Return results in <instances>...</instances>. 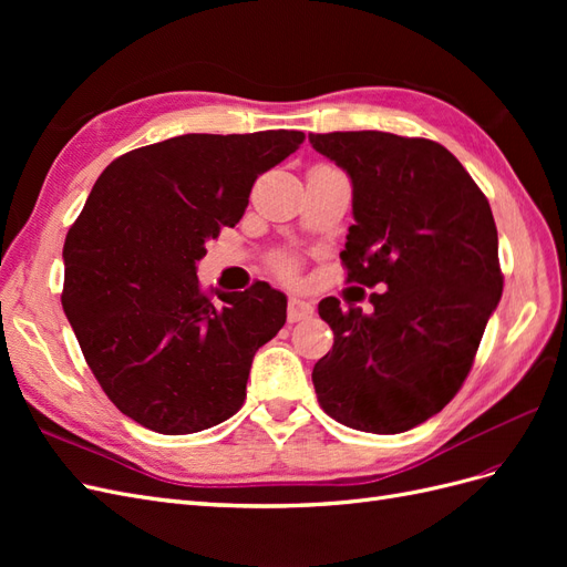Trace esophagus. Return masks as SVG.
<instances>
[{"label":"esophagus","instance_id":"obj_1","mask_svg":"<svg viewBox=\"0 0 567 567\" xmlns=\"http://www.w3.org/2000/svg\"><path fill=\"white\" fill-rule=\"evenodd\" d=\"M315 315V305L307 302L302 298H290L288 300V321L296 323V321H302L307 317Z\"/></svg>","mask_w":567,"mask_h":567}]
</instances>
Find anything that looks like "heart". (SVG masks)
I'll return each instance as SVG.
<instances>
[{"instance_id": "1", "label": "heart", "mask_w": 567, "mask_h": 567, "mask_svg": "<svg viewBox=\"0 0 567 567\" xmlns=\"http://www.w3.org/2000/svg\"><path fill=\"white\" fill-rule=\"evenodd\" d=\"M277 267H279V271H284V274H293V271H296L293 260H288V257H279V260H277Z\"/></svg>"}]
</instances>
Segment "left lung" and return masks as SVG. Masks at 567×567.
<instances>
[{
    "mask_svg": "<svg viewBox=\"0 0 567 567\" xmlns=\"http://www.w3.org/2000/svg\"><path fill=\"white\" fill-rule=\"evenodd\" d=\"M352 179L348 279L373 310L319 302L333 350L312 383L321 409L354 431L394 435L452 402L473 367L504 277L485 194L452 153L390 132L310 134Z\"/></svg>",
    "mask_w": 567,
    "mask_h": 567,
    "instance_id": "obj_1",
    "label": "left lung"
}]
</instances>
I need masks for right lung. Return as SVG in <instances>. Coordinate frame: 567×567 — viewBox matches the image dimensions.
Segmentation results:
<instances>
[{
    "mask_svg": "<svg viewBox=\"0 0 567 567\" xmlns=\"http://www.w3.org/2000/svg\"><path fill=\"white\" fill-rule=\"evenodd\" d=\"M305 134H182L115 158L63 246V312L109 400L163 435L234 416L255 352L286 323V296L198 286L205 244L248 208L257 175Z\"/></svg>",
    "mask_w": 567,
    "mask_h": 567,
    "instance_id": "add662e5",
    "label": "right lung"
}]
</instances>
